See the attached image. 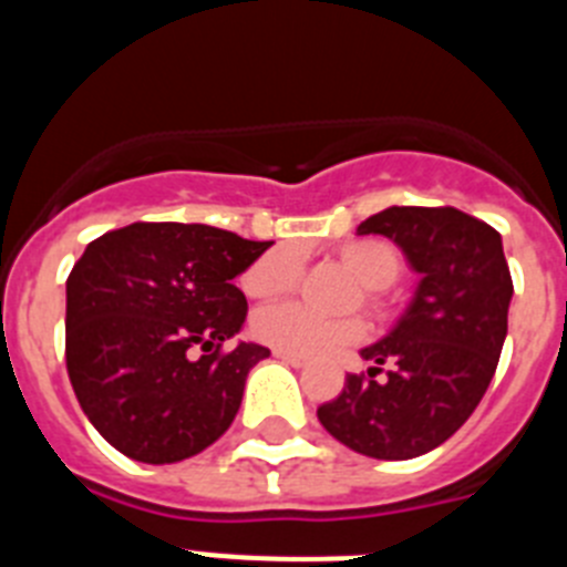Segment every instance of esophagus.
<instances>
[{"label": "esophagus", "mask_w": 567, "mask_h": 567, "mask_svg": "<svg viewBox=\"0 0 567 567\" xmlns=\"http://www.w3.org/2000/svg\"><path fill=\"white\" fill-rule=\"evenodd\" d=\"M275 358L284 360V363L295 365V369H300V365H307V358H300V354H292V352H284V349H275Z\"/></svg>", "instance_id": "34e87169"}]
</instances>
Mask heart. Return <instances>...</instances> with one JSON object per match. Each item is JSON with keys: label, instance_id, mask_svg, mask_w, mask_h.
<instances>
[{"label": "heart", "instance_id": "1", "mask_svg": "<svg viewBox=\"0 0 567 567\" xmlns=\"http://www.w3.org/2000/svg\"><path fill=\"white\" fill-rule=\"evenodd\" d=\"M338 258L369 292V303L380 307V289L392 287L400 278L403 258L398 247L383 238H354L338 247ZM303 272V255L292 244H280L249 264L240 278V287L255 300H275L292 292ZM252 332L260 343L284 349V352L315 358L360 340L365 323L360 318H323L300 303L260 309L252 320Z\"/></svg>", "mask_w": 567, "mask_h": 567}]
</instances>
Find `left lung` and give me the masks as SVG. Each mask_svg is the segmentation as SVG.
<instances>
[{
  "label": "left lung",
  "mask_w": 567,
  "mask_h": 567,
  "mask_svg": "<svg viewBox=\"0 0 567 567\" xmlns=\"http://www.w3.org/2000/svg\"><path fill=\"white\" fill-rule=\"evenodd\" d=\"M358 235H385L420 272L417 292L365 374L318 409L334 440L374 460L432 452L471 417L497 372L514 295L503 238L454 207H389Z\"/></svg>",
  "instance_id": "left-lung-1"
}]
</instances>
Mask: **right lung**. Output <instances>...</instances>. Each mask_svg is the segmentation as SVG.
I'll list each match as a JSON object with an SVG mask.
<instances>
[{
    "instance_id": "right-lung-1",
    "label": "right lung",
    "mask_w": 567,
    "mask_h": 567,
    "mask_svg": "<svg viewBox=\"0 0 567 567\" xmlns=\"http://www.w3.org/2000/svg\"><path fill=\"white\" fill-rule=\"evenodd\" d=\"M269 247L175 221L90 240L68 275L64 358L82 412L113 449L178 463L233 425L249 369L269 358L258 343L224 349L247 320L233 280Z\"/></svg>"
}]
</instances>
